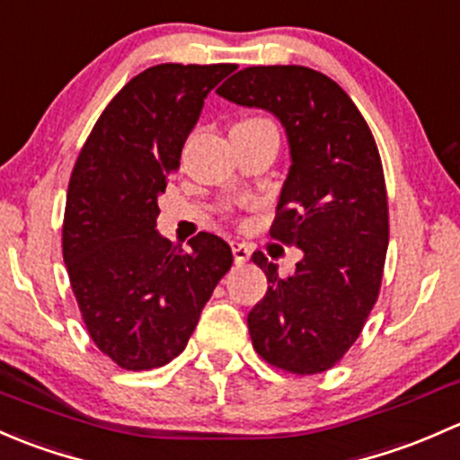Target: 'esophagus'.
<instances>
[{"label":"esophagus","instance_id":"esophagus-1","mask_svg":"<svg viewBox=\"0 0 460 460\" xmlns=\"http://www.w3.org/2000/svg\"><path fill=\"white\" fill-rule=\"evenodd\" d=\"M230 248H232V254H234L236 263H245L250 259V254H252V248L245 243H241V241H232Z\"/></svg>","mask_w":460,"mask_h":460}]
</instances>
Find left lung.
<instances>
[{
  "instance_id": "1",
  "label": "left lung",
  "mask_w": 460,
  "mask_h": 460,
  "mask_svg": "<svg viewBox=\"0 0 460 460\" xmlns=\"http://www.w3.org/2000/svg\"><path fill=\"white\" fill-rule=\"evenodd\" d=\"M217 93L274 112L292 165L270 236L303 250L292 277L263 252V301L248 314L254 349L290 374L334 367L378 299L390 241L387 190L370 126L339 84L305 66H250Z\"/></svg>"
}]
</instances>
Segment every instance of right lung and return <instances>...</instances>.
Segmentation results:
<instances>
[{
	"label": "right lung",
	"instance_id": "1",
	"mask_svg": "<svg viewBox=\"0 0 460 460\" xmlns=\"http://www.w3.org/2000/svg\"><path fill=\"white\" fill-rule=\"evenodd\" d=\"M234 64H159L112 97L75 161L61 250L93 343L121 370H153L186 349L232 265L208 232L190 252L159 236L157 197L177 172L203 99Z\"/></svg>",
	"mask_w": 460,
	"mask_h": 460
}]
</instances>
